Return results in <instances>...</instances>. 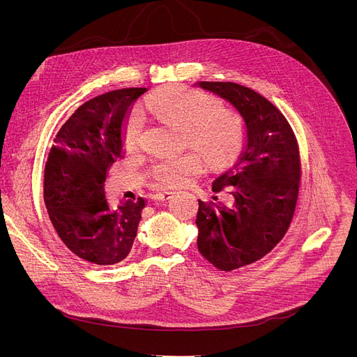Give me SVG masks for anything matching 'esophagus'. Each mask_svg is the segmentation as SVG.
Masks as SVG:
<instances>
[{"label": "esophagus", "instance_id": "34e87169", "mask_svg": "<svg viewBox=\"0 0 357 357\" xmlns=\"http://www.w3.org/2000/svg\"><path fill=\"white\" fill-rule=\"evenodd\" d=\"M172 195H174L172 192H156V193H153L152 198L155 201H168L169 198H172Z\"/></svg>", "mask_w": 357, "mask_h": 357}]
</instances>
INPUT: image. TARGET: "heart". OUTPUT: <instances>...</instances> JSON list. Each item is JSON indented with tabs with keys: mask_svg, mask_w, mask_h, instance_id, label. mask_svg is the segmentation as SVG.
I'll return each instance as SVG.
<instances>
[{
	"mask_svg": "<svg viewBox=\"0 0 357 357\" xmlns=\"http://www.w3.org/2000/svg\"><path fill=\"white\" fill-rule=\"evenodd\" d=\"M144 110L162 122L181 126L186 144L198 152L159 159L150 168V176L169 188L185 185L190 178L202 174L207 159L211 169H222L238 159L245 144V125L243 117L228 109H219V102L208 93L188 89L183 86H168L147 96ZM146 119L134 110L123 125V139L128 150L137 152L144 143Z\"/></svg>",
	"mask_w": 357,
	"mask_h": 357,
	"instance_id": "obj_1",
	"label": "heart"
}]
</instances>
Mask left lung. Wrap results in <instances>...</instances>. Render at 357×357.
Wrapping results in <instances>:
<instances>
[{"label":"left lung","instance_id":"obj_1","mask_svg":"<svg viewBox=\"0 0 357 357\" xmlns=\"http://www.w3.org/2000/svg\"><path fill=\"white\" fill-rule=\"evenodd\" d=\"M243 116L247 144L240 160L213 183L225 202H199L198 250L220 271L250 265L282 241L296 208L301 158L294 129L274 104L232 82H201Z\"/></svg>","mask_w":357,"mask_h":357}]
</instances>
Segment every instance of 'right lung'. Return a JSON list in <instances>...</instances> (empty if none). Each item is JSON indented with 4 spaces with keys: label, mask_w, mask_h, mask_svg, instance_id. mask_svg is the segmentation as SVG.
I'll list each match as a JSON object with an SVG mask.
<instances>
[{
    "label": "right lung",
    "mask_w": 357,
    "mask_h": 357,
    "mask_svg": "<svg viewBox=\"0 0 357 357\" xmlns=\"http://www.w3.org/2000/svg\"><path fill=\"white\" fill-rule=\"evenodd\" d=\"M146 88H126L86 101L62 125L45 168V204L53 228L70 250L95 265H114L129 255L144 198L112 210L104 181L123 158L122 123Z\"/></svg>",
    "instance_id": "obj_1"
}]
</instances>
